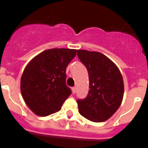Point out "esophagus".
<instances>
[{"label":"esophagus","instance_id":"34e87169","mask_svg":"<svg viewBox=\"0 0 148 148\" xmlns=\"http://www.w3.org/2000/svg\"><path fill=\"white\" fill-rule=\"evenodd\" d=\"M72 93H74V94L76 93V87H73L72 88Z\"/></svg>","mask_w":148,"mask_h":148}]
</instances>
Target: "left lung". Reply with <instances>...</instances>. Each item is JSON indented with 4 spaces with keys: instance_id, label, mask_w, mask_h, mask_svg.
Here are the masks:
<instances>
[{
    "instance_id": "1",
    "label": "left lung",
    "mask_w": 148,
    "mask_h": 148,
    "mask_svg": "<svg viewBox=\"0 0 148 148\" xmlns=\"http://www.w3.org/2000/svg\"><path fill=\"white\" fill-rule=\"evenodd\" d=\"M77 56L87 68L90 90L83 100H77L78 112L94 122L107 121L121 106L124 81L119 68L100 52L77 50Z\"/></svg>"
}]
</instances>
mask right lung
<instances>
[{"label":"right lung","mask_w":148,"mask_h":148,"mask_svg":"<svg viewBox=\"0 0 148 148\" xmlns=\"http://www.w3.org/2000/svg\"><path fill=\"white\" fill-rule=\"evenodd\" d=\"M76 53L75 49H48L26 66L21 79V94L36 115L47 116L59 111L71 94L66 85V70Z\"/></svg>","instance_id":"obj_1"}]
</instances>
